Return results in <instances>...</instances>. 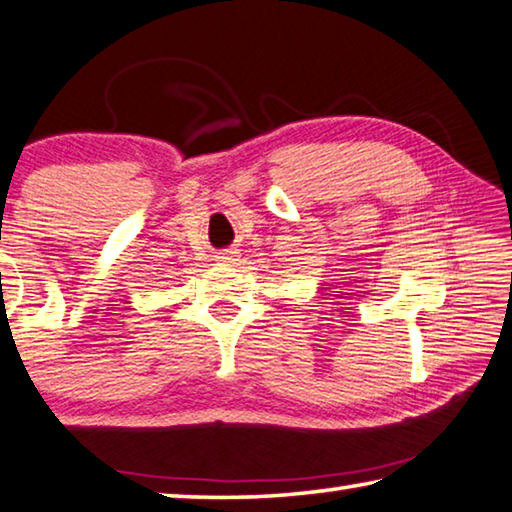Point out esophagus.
I'll list each match as a JSON object with an SVG mask.
<instances>
[{
    "mask_svg": "<svg viewBox=\"0 0 512 512\" xmlns=\"http://www.w3.org/2000/svg\"><path fill=\"white\" fill-rule=\"evenodd\" d=\"M218 260H220V263H231V260H234V256L223 254V256H218Z\"/></svg>",
    "mask_w": 512,
    "mask_h": 512,
    "instance_id": "1",
    "label": "esophagus"
}]
</instances>
